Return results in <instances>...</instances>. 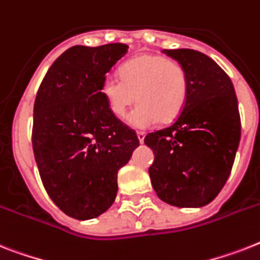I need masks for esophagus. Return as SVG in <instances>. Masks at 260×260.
I'll return each mask as SVG.
<instances>
[{
	"label": "esophagus",
	"mask_w": 260,
	"mask_h": 260,
	"mask_svg": "<svg viewBox=\"0 0 260 260\" xmlns=\"http://www.w3.org/2000/svg\"><path fill=\"white\" fill-rule=\"evenodd\" d=\"M137 139H139V141H140V144H143L144 143V139H145V134L144 132H137Z\"/></svg>",
	"instance_id": "34e87169"
}]
</instances>
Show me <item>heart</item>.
Returning a JSON list of instances; mask_svg holds the SVG:
<instances>
[{
  "mask_svg": "<svg viewBox=\"0 0 260 260\" xmlns=\"http://www.w3.org/2000/svg\"><path fill=\"white\" fill-rule=\"evenodd\" d=\"M120 76H107L101 92L117 117H123L137 99L139 105L128 116V123L135 128H147L159 120L171 123L184 109L188 76L178 61L159 54H140L126 61Z\"/></svg>",
  "mask_w": 260,
  "mask_h": 260,
  "instance_id": "heart-1",
  "label": "heart"
}]
</instances>
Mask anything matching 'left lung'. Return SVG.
I'll return each mask as SVG.
<instances>
[{"label": "left lung", "mask_w": 260, "mask_h": 260, "mask_svg": "<svg viewBox=\"0 0 260 260\" xmlns=\"http://www.w3.org/2000/svg\"><path fill=\"white\" fill-rule=\"evenodd\" d=\"M184 67L187 103L175 123L145 136L155 161L149 178L156 195L175 207L211 203L229 179L240 140L235 89L212 58L193 49H163Z\"/></svg>", "instance_id": "8db88e82"}]
</instances>
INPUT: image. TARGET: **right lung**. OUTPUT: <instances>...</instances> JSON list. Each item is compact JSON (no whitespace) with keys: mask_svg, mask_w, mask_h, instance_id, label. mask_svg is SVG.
<instances>
[{"mask_svg":"<svg viewBox=\"0 0 260 260\" xmlns=\"http://www.w3.org/2000/svg\"><path fill=\"white\" fill-rule=\"evenodd\" d=\"M126 52L125 44L72 46L48 69L36 97L31 143L42 184L62 212L79 220L113 204L117 172L139 147L101 92Z\"/></svg>","mask_w":260,"mask_h":260,"instance_id":"right-lung-1","label":"right lung"}]
</instances>
